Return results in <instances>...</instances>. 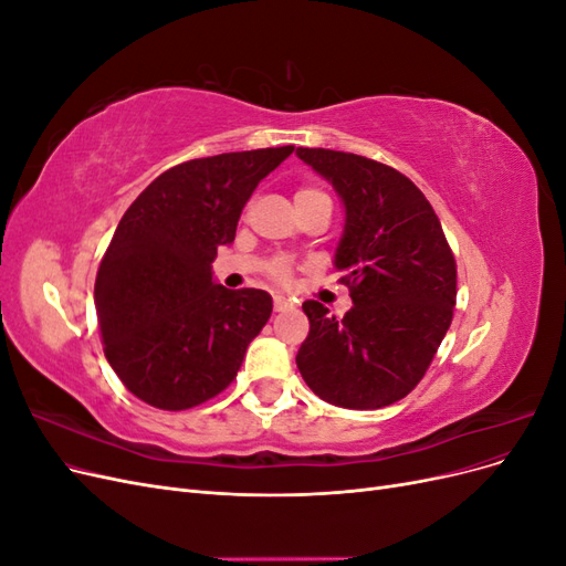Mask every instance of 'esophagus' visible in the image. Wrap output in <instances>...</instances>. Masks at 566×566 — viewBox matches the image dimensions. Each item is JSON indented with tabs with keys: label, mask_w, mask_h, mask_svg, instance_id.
Returning <instances> with one entry per match:
<instances>
[{
	"label": "esophagus",
	"mask_w": 566,
	"mask_h": 566,
	"mask_svg": "<svg viewBox=\"0 0 566 566\" xmlns=\"http://www.w3.org/2000/svg\"><path fill=\"white\" fill-rule=\"evenodd\" d=\"M273 310L287 312V310H293V302H290L285 295H273Z\"/></svg>",
	"instance_id": "34e87169"
}]
</instances>
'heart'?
<instances>
[{
    "label": "heart",
    "mask_w": 566,
    "mask_h": 566,
    "mask_svg": "<svg viewBox=\"0 0 566 566\" xmlns=\"http://www.w3.org/2000/svg\"><path fill=\"white\" fill-rule=\"evenodd\" d=\"M312 198H328V196H325L323 191H318V188H312V186H300L297 191H295V202L312 200ZM266 273L276 283H290V281H293V264H290L285 256H279V260H271L269 262Z\"/></svg>",
    "instance_id": "1"
}]
</instances>
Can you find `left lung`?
Segmentation results:
<instances>
[{"label":"left lung","mask_w":566,"mask_h":566,"mask_svg":"<svg viewBox=\"0 0 566 566\" xmlns=\"http://www.w3.org/2000/svg\"><path fill=\"white\" fill-rule=\"evenodd\" d=\"M345 202L335 252L352 310L335 318L316 300L297 368L316 397L375 410L422 380L455 306V260L430 200L397 169L354 153L297 148Z\"/></svg>","instance_id":"1"}]
</instances>
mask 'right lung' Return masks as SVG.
Wrapping results in <instances>:
<instances>
[{"label":"right lung","instance_id":"right-lung-1","mask_svg":"<svg viewBox=\"0 0 566 566\" xmlns=\"http://www.w3.org/2000/svg\"><path fill=\"white\" fill-rule=\"evenodd\" d=\"M295 146L221 153L167 169L136 198L101 260L94 302L111 368L142 401L186 410L224 391L273 302L212 279L252 191Z\"/></svg>","mask_w":566,"mask_h":566}]
</instances>
